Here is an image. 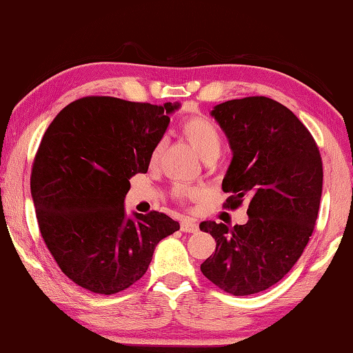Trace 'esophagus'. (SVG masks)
Listing matches in <instances>:
<instances>
[{
    "mask_svg": "<svg viewBox=\"0 0 353 353\" xmlns=\"http://www.w3.org/2000/svg\"><path fill=\"white\" fill-rule=\"evenodd\" d=\"M181 230L186 233H195V232H199V224L194 219L186 218L181 221Z\"/></svg>",
    "mask_w": 353,
    "mask_h": 353,
    "instance_id": "1",
    "label": "esophagus"
}]
</instances>
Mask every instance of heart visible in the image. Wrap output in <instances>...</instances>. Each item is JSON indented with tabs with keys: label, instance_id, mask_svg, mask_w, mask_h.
Masks as SVG:
<instances>
[{
	"label": "heart",
	"instance_id": "b5f03b06",
	"mask_svg": "<svg viewBox=\"0 0 353 353\" xmlns=\"http://www.w3.org/2000/svg\"><path fill=\"white\" fill-rule=\"evenodd\" d=\"M181 134L183 137L188 140L189 145L197 151V154L203 161H208L213 158L218 159L222 148V137H221V132L218 131V128H216L210 120H207V118L203 117L188 118L181 126ZM162 151H164V143L159 142L150 154L151 165L158 164L162 156ZM175 194L176 197L180 199H192V197H197L199 191H194V189H188V188H178Z\"/></svg>",
	"mask_w": 353,
	"mask_h": 353
}]
</instances>
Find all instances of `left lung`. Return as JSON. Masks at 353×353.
I'll use <instances>...</instances> for the list:
<instances>
[{"label": "left lung", "mask_w": 353, "mask_h": 353, "mask_svg": "<svg viewBox=\"0 0 353 353\" xmlns=\"http://www.w3.org/2000/svg\"><path fill=\"white\" fill-rule=\"evenodd\" d=\"M211 117L233 154L222 180L230 194L225 207L246 200L249 219L233 227L200 224L216 241L200 270L227 294H259L289 273L312 235L322 197L321 153L305 124L270 97L222 102Z\"/></svg>", "instance_id": "1"}]
</instances>
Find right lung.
I'll list each match as a JSON object with an SVG mask.
<instances>
[{"mask_svg":"<svg viewBox=\"0 0 353 353\" xmlns=\"http://www.w3.org/2000/svg\"><path fill=\"white\" fill-rule=\"evenodd\" d=\"M180 107L90 96L70 102L47 128L32 164V203L48 251L83 289L112 295L131 287L162 238L180 230L164 213L124 210L129 180L148 170Z\"/></svg>","mask_w":353,"mask_h":353,"instance_id":"1","label":"right lung"}]
</instances>
